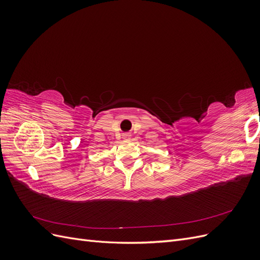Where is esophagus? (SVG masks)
<instances>
[{"instance_id":"esophagus-1","label":"esophagus","mask_w":260,"mask_h":260,"mask_svg":"<svg viewBox=\"0 0 260 260\" xmlns=\"http://www.w3.org/2000/svg\"><path fill=\"white\" fill-rule=\"evenodd\" d=\"M123 139H129L130 138V133H123Z\"/></svg>"}]
</instances>
